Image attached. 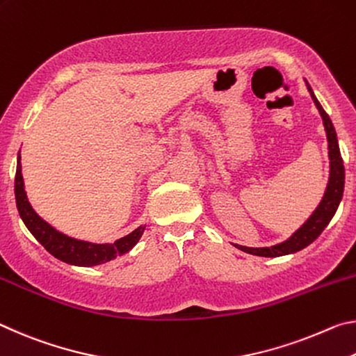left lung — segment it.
I'll use <instances>...</instances> for the list:
<instances>
[{"label": "left lung", "instance_id": "left-lung-1", "mask_svg": "<svg viewBox=\"0 0 356 356\" xmlns=\"http://www.w3.org/2000/svg\"><path fill=\"white\" fill-rule=\"evenodd\" d=\"M307 90L311 92V97L314 99V104H316L320 115H322L323 120V126L326 131V138H328V154H330V181L328 186H326L325 195L320 205L317 207L316 211L312 213V216L302 224L298 230H296L292 236L289 238L287 241H284L281 244H276V246L271 248H246V246H240V244H235L238 249L244 250V252L252 254V255H260V257H281V255H287V254H293L298 252L302 248L309 246V244L316 240V238L323 232L326 225L330 224L331 218L334 216L337 207H339V202L342 199V192H343V162L341 157V151H339V145H337V137H336V131L333 127V123H331L328 113L325 112L323 107L320 106V102L317 101V97L314 96V92L311 90L309 83L306 81Z\"/></svg>", "mask_w": 356, "mask_h": 356}]
</instances>
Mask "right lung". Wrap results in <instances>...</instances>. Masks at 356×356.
I'll return each mask as SVG.
<instances>
[{
    "label": "right lung",
    "instance_id": "add662e5",
    "mask_svg": "<svg viewBox=\"0 0 356 356\" xmlns=\"http://www.w3.org/2000/svg\"><path fill=\"white\" fill-rule=\"evenodd\" d=\"M15 202L17 209H19L20 218L28 227V230L33 233V236L42 244V246L66 264L77 265V266H95L106 264V261L120 257L136 246L137 241L142 236L145 230L143 225L134 230L124 238H120L113 244H92L80 240H74L63 233L56 232L54 227H50L45 220L40 219L34 209L31 208L30 202L26 199L25 188H23V177H22V164L20 154L17 159V172H15Z\"/></svg>",
    "mask_w": 356,
    "mask_h": 356
}]
</instances>
